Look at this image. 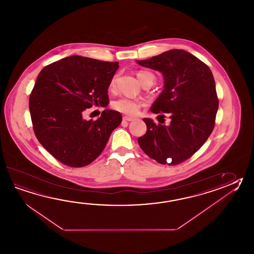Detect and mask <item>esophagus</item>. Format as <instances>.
<instances>
[{"instance_id":"1","label":"esophagus","mask_w":254,"mask_h":254,"mask_svg":"<svg viewBox=\"0 0 254 254\" xmlns=\"http://www.w3.org/2000/svg\"><path fill=\"white\" fill-rule=\"evenodd\" d=\"M123 120H124V121H128V122H130V121H133L134 119H133V118H130V117H127V116H125V117H123Z\"/></svg>"}]
</instances>
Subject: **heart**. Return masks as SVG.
I'll return each instance as SVG.
<instances>
[{
    "mask_svg": "<svg viewBox=\"0 0 254 254\" xmlns=\"http://www.w3.org/2000/svg\"><path fill=\"white\" fill-rule=\"evenodd\" d=\"M137 77L142 84H144L146 81H152L154 83L155 79V75L149 71H139L137 73ZM117 79H118V76L115 75L109 82V89L112 91L117 86ZM142 106L143 103L139 100L127 98V97H121L119 99H116L112 103V107L115 110L127 115L136 114Z\"/></svg>",
    "mask_w": 254,
    "mask_h": 254,
    "instance_id": "heart-1",
    "label": "heart"
}]
</instances>
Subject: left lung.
Segmentation results:
<instances>
[{"mask_svg":"<svg viewBox=\"0 0 254 254\" xmlns=\"http://www.w3.org/2000/svg\"><path fill=\"white\" fill-rule=\"evenodd\" d=\"M137 63L164 75L165 89L151 111L171 119L168 126L143 119L147 130L138 137V145L162 165H179L201 148L215 126L219 100L212 71L183 50H171Z\"/></svg>","mask_w":254,"mask_h":254,"instance_id":"left-lung-1","label":"left lung"}]
</instances>
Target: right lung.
<instances>
[{
    "label": "right lung",
    "mask_w": 254,
    "mask_h": 254,
    "mask_svg": "<svg viewBox=\"0 0 254 254\" xmlns=\"http://www.w3.org/2000/svg\"><path fill=\"white\" fill-rule=\"evenodd\" d=\"M119 63L70 56L42 68L31 90L29 109L37 139L70 167L92 163L118 127L122 116L106 109L97 120L83 119L93 105H109V82Z\"/></svg>",
    "instance_id": "add662e5"
}]
</instances>
